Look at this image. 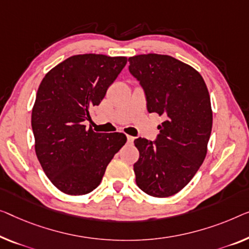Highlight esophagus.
Returning a JSON list of instances; mask_svg holds the SVG:
<instances>
[{
    "mask_svg": "<svg viewBox=\"0 0 249 249\" xmlns=\"http://www.w3.org/2000/svg\"><path fill=\"white\" fill-rule=\"evenodd\" d=\"M127 141H128V143H133V141H134V137L131 136V135H127Z\"/></svg>",
    "mask_w": 249,
    "mask_h": 249,
    "instance_id": "obj_1",
    "label": "esophagus"
}]
</instances>
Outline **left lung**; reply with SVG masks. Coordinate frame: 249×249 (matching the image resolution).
Wrapping results in <instances>:
<instances>
[{"instance_id": "left-lung-1", "label": "left lung", "mask_w": 249, "mask_h": 249, "mask_svg": "<svg viewBox=\"0 0 249 249\" xmlns=\"http://www.w3.org/2000/svg\"><path fill=\"white\" fill-rule=\"evenodd\" d=\"M128 61L148 113L165 118L157 140L134 141L140 152L135 181L145 194L165 198L182 190L205 160L213 127L209 91L195 68L171 55L139 54Z\"/></svg>"}]
</instances>
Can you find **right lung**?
I'll list each match as a JSON object with an SVG mask.
<instances>
[{
	"instance_id": "add662e5",
	"label": "right lung",
	"mask_w": 249,
	"mask_h": 249,
	"mask_svg": "<svg viewBox=\"0 0 249 249\" xmlns=\"http://www.w3.org/2000/svg\"><path fill=\"white\" fill-rule=\"evenodd\" d=\"M126 62V57L72 55L40 84L31 115L36 154L64 194L83 196L97 188L108 163L126 143L123 133H96L84 125Z\"/></svg>"
}]
</instances>
